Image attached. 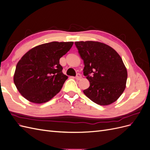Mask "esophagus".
<instances>
[{"label":"esophagus","mask_w":150,"mask_h":150,"mask_svg":"<svg viewBox=\"0 0 150 150\" xmlns=\"http://www.w3.org/2000/svg\"><path fill=\"white\" fill-rule=\"evenodd\" d=\"M81 78H82V76H81V75L80 74H77L76 76L75 77V78L77 79V80H79L80 79H81Z\"/></svg>","instance_id":"esophagus-1"}]
</instances>
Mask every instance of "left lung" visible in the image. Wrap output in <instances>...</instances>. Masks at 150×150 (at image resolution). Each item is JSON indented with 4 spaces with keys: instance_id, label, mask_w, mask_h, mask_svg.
I'll list each match as a JSON object with an SVG mask.
<instances>
[{
    "instance_id": "8db88e82",
    "label": "left lung",
    "mask_w": 150,
    "mask_h": 150,
    "mask_svg": "<svg viewBox=\"0 0 150 150\" xmlns=\"http://www.w3.org/2000/svg\"><path fill=\"white\" fill-rule=\"evenodd\" d=\"M75 45L84 61L83 74L90 83L84 94L101 106L116 101L125 89L128 77L120 56L101 42L80 41Z\"/></svg>"
}]
</instances>
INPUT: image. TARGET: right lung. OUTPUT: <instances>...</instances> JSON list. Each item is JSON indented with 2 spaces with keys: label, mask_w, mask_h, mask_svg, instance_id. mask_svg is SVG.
<instances>
[{
  "label": "right lung",
  "mask_w": 150,
  "mask_h": 150,
  "mask_svg": "<svg viewBox=\"0 0 150 150\" xmlns=\"http://www.w3.org/2000/svg\"><path fill=\"white\" fill-rule=\"evenodd\" d=\"M73 42H51L26 52L16 66L13 82L22 96L34 103L47 102L60 91L67 76L59 59Z\"/></svg>",
  "instance_id": "obj_1"
}]
</instances>
